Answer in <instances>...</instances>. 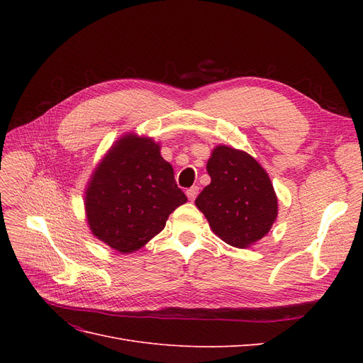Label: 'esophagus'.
I'll list each match as a JSON object with an SVG mask.
<instances>
[{
	"label": "esophagus",
	"instance_id": "esophagus-1",
	"mask_svg": "<svg viewBox=\"0 0 363 363\" xmlns=\"http://www.w3.org/2000/svg\"><path fill=\"white\" fill-rule=\"evenodd\" d=\"M199 192H200L199 186H192V188H189L188 191H186V195H188V199H189L191 201H194V200L196 199V195H199Z\"/></svg>",
	"mask_w": 363,
	"mask_h": 363
}]
</instances>
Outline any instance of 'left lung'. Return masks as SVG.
Instances as JSON below:
<instances>
[{
    "instance_id": "1",
    "label": "left lung",
    "mask_w": 363,
    "mask_h": 363,
    "mask_svg": "<svg viewBox=\"0 0 363 363\" xmlns=\"http://www.w3.org/2000/svg\"><path fill=\"white\" fill-rule=\"evenodd\" d=\"M207 172L212 182L195 204L213 232L236 248L257 242L277 218V196L265 169L247 152L219 145Z\"/></svg>"
}]
</instances>
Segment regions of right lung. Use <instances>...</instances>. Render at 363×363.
<instances>
[{
    "instance_id": "right-lung-1",
    "label": "right lung",
    "mask_w": 363,
    "mask_h": 363,
    "mask_svg": "<svg viewBox=\"0 0 363 363\" xmlns=\"http://www.w3.org/2000/svg\"><path fill=\"white\" fill-rule=\"evenodd\" d=\"M186 201L159 145L125 136L94 172L86 215L98 239L119 252H131L160 233L169 213Z\"/></svg>"
}]
</instances>
